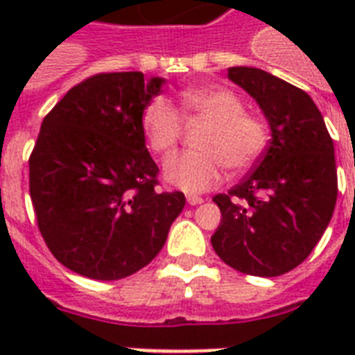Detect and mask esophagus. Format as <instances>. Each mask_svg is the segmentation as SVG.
I'll return each mask as SVG.
<instances>
[{"label": "esophagus", "mask_w": 355, "mask_h": 355, "mask_svg": "<svg viewBox=\"0 0 355 355\" xmlns=\"http://www.w3.org/2000/svg\"><path fill=\"white\" fill-rule=\"evenodd\" d=\"M205 202V199L202 197H199V195H188V205L189 206H199Z\"/></svg>", "instance_id": "esophagus-1"}]
</instances>
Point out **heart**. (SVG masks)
<instances>
[{
  "label": "heart",
  "instance_id": "obj_1",
  "mask_svg": "<svg viewBox=\"0 0 355 355\" xmlns=\"http://www.w3.org/2000/svg\"><path fill=\"white\" fill-rule=\"evenodd\" d=\"M182 110L210 121L199 141L200 150H184L167 158L164 180L188 193H200L221 182L225 169L247 171L261 158L269 144L267 125L245 112L236 92L221 86L191 88L180 94ZM141 130L149 149L167 155L177 145L182 118L166 97H153L141 112Z\"/></svg>",
  "mask_w": 355,
  "mask_h": 355
}]
</instances>
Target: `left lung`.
I'll return each mask as SVG.
<instances>
[{"label":"left lung","instance_id":"1","mask_svg":"<svg viewBox=\"0 0 355 355\" xmlns=\"http://www.w3.org/2000/svg\"><path fill=\"white\" fill-rule=\"evenodd\" d=\"M261 108L270 139L252 173L214 202L221 225L211 247L227 265L252 276H280L308 258L337 200L334 141L313 99L263 69L228 68Z\"/></svg>","mask_w":355,"mask_h":355}]
</instances>
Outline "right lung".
Instances as JSON below:
<instances>
[{"instance_id":"1","label":"right lung","mask_w":355,"mask_h":355,"mask_svg":"<svg viewBox=\"0 0 355 355\" xmlns=\"http://www.w3.org/2000/svg\"><path fill=\"white\" fill-rule=\"evenodd\" d=\"M166 79L99 73L73 86L42 121L29 158L36 221L55 258L80 276L119 280L150 263L186 205L156 191L141 112Z\"/></svg>"}]
</instances>
